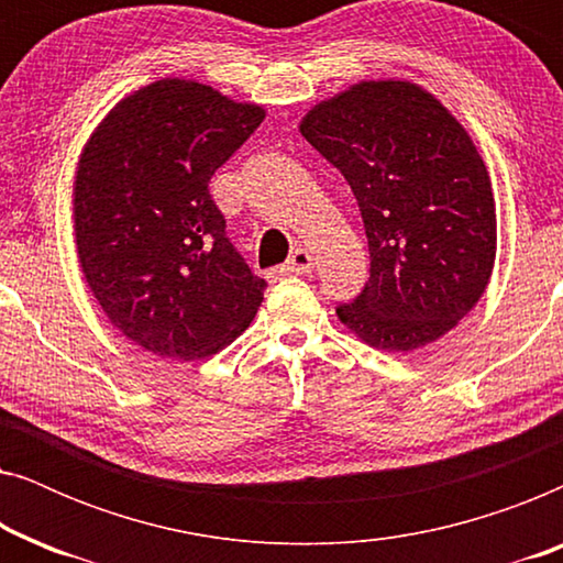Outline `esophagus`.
I'll return each mask as SVG.
<instances>
[{
	"label": "esophagus",
	"mask_w": 563,
	"mask_h": 563,
	"mask_svg": "<svg viewBox=\"0 0 563 563\" xmlns=\"http://www.w3.org/2000/svg\"><path fill=\"white\" fill-rule=\"evenodd\" d=\"M314 261H312V253L307 249H297L295 253H291L287 264H284L282 268H276V274L279 276H291V274H307L312 272Z\"/></svg>",
	"instance_id": "esophagus-1"
}]
</instances>
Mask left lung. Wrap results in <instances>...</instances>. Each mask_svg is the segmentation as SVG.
<instances>
[{
	"label": "left lung",
	"instance_id": "8db88e82",
	"mask_svg": "<svg viewBox=\"0 0 563 563\" xmlns=\"http://www.w3.org/2000/svg\"><path fill=\"white\" fill-rule=\"evenodd\" d=\"M299 133L351 184L368 238V282L338 320L389 353L456 328L497 256L489 172L466 128L428 89L379 79L322 99Z\"/></svg>",
	"mask_w": 563,
	"mask_h": 563
}]
</instances>
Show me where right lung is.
I'll return each mask as SVG.
<instances>
[{
    "instance_id": "add662e5",
    "label": "right lung",
    "mask_w": 563,
    "mask_h": 563,
    "mask_svg": "<svg viewBox=\"0 0 563 563\" xmlns=\"http://www.w3.org/2000/svg\"><path fill=\"white\" fill-rule=\"evenodd\" d=\"M266 118L191 79L122 97L84 145L74 179L79 266L107 320L161 358L225 349L266 282L225 235L210 179Z\"/></svg>"
}]
</instances>
